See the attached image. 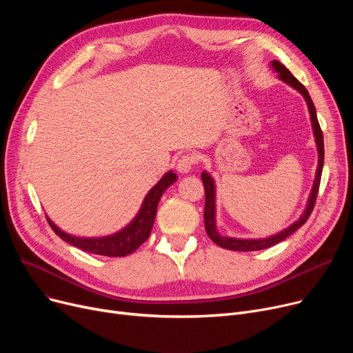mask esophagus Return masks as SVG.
<instances>
[{
  "label": "esophagus",
  "mask_w": 353,
  "mask_h": 353,
  "mask_svg": "<svg viewBox=\"0 0 353 353\" xmlns=\"http://www.w3.org/2000/svg\"><path fill=\"white\" fill-rule=\"evenodd\" d=\"M197 163V157L193 154H184L177 160V170L180 173H189Z\"/></svg>",
  "instance_id": "1"
}]
</instances>
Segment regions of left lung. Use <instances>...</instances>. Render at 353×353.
I'll return each instance as SVG.
<instances>
[{"mask_svg":"<svg viewBox=\"0 0 353 353\" xmlns=\"http://www.w3.org/2000/svg\"><path fill=\"white\" fill-rule=\"evenodd\" d=\"M272 67L279 72V79L283 80L285 83H288L289 85H292L294 90H298L301 94L305 97L306 103H307V108L310 113V121H312V128H313V134H314V140H316V145H318V153H319V164H318V170H316V177H314V183L313 188L309 196V201L307 206L303 212V214L301 216L299 220H296L293 225H290L288 229H285L283 232L277 233L274 236L266 237V239H233V237H226V236H220L216 230V221H214V181L213 179L206 173H201V181L203 186H205V197H206V203H205V229L208 232V236L213 240V242L228 250H236V252H253V250H262V249H268L270 246H274L276 243L282 242L286 237H289L293 232L298 230L301 226H303L306 223V220L309 219L314 203H316V197H318V192H319V184H321V176H322V169H323V157H325V150H323V134L322 130L316 117V108L313 105V101L309 96L307 90L305 88V85L296 79L293 74L279 61L273 60L272 61Z\"/></svg>","mask_w":353,"mask_h":353,"instance_id":"obj_1","label":"left lung"}]
</instances>
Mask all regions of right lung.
Returning a JSON list of instances; mask_svg holds the SVG:
<instances>
[{"instance_id": "1", "label": "right lung", "mask_w": 353, "mask_h": 353, "mask_svg": "<svg viewBox=\"0 0 353 353\" xmlns=\"http://www.w3.org/2000/svg\"><path fill=\"white\" fill-rule=\"evenodd\" d=\"M176 180H177V176L173 172L165 173L159 180L156 186L147 193L141 205V209L132 223H130L127 228H124L123 230L111 236L94 237V239L76 237L60 230L48 217H47V221L50 223L51 229L54 230V233L59 237H61L64 242L76 246L84 252L101 254V256H110V257L127 256L130 253H133L134 250H137L145 242L147 237L150 236V232L154 225L160 197L164 193V190L169 186H172Z\"/></svg>"}]
</instances>
